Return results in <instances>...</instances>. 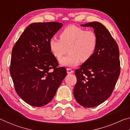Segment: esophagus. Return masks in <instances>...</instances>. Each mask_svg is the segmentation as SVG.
Segmentation results:
<instances>
[{
	"instance_id": "1",
	"label": "esophagus",
	"mask_w": 130,
	"mask_h": 130,
	"mask_svg": "<svg viewBox=\"0 0 130 130\" xmlns=\"http://www.w3.org/2000/svg\"><path fill=\"white\" fill-rule=\"evenodd\" d=\"M67 73L68 74H71L73 72V70L70 69V68H67Z\"/></svg>"
}]
</instances>
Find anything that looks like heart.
<instances>
[{
	"label": "heart",
	"instance_id": "b5f03b06",
	"mask_svg": "<svg viewBox=\"0 0 130 130\" xmlns=\"http://www.w3.org/2000/svg\"><path fill=\"white\" fill-rule=\"evenodd\" d=\"M60 39L52 38L49 41L50 51L55 57L60 59L61 65L75 67L92 58L98 46V37L93 31L86 30L74 25L68 26L60 34Z\"/></svg>",
	"mask_w": 130,
	"mask_h": 130
}]
</instances>
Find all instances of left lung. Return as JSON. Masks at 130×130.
<instances>
[{"label":"left lung","instance_id":"8db88e82","mask_svg":"<svg viewBox=\"0 0 130 130\" xmlns=\"http://www.w3.org/2000/svg\"><path fill=\"white\" fill-rule=\"evenodd\" d=\"M92 27L98 37V46L92 58L76 69L73 89L76 100L82 106H98L111 95L120 75L119 50L109 31L98 22L81 25Z\"/></svg>","mask_w":130,"mask_h":130}]
</instances>
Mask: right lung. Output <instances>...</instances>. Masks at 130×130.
<instances>
[{"instance_id": "obj_1", "label": "right lung", "mask_w": 130, "mask_h": 130, "mask_svg": "<svg viewBox=\"0 0 130 130\" xmlns=\"http://www.w3.org/2000/svg\"><path fill=\"white\" fill-rule=\"evenodd\" d=\"M62 26L56 22L30 24L12 48L10 72L15 91L32 106L48 104L67 74L49 47Z\"/></svg>"}]
</instances>
